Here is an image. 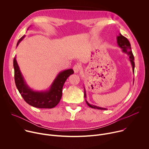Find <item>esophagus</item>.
I'll list each match as a JSON object with an SVG mask.
<instances>
[{
	"mask_svg": "<svg viewBox=\"0 0 149 149\" xmlns=\"http://www.w3.org/2000/svg\"><path fill=\"white\" fill-rule=\"evenodd\" d=\"M73 70H74V71L75 73H78L81 71V66L78 64L75 65L74 67Z\"/></svg>",
	"mask_w": 149,
	"mask_h": 149,
	"instance_id": "obj_1",
	"label": "esophagus"
}]
</instances>
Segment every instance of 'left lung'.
<instances>
[{
  "label": "left lung",
  "instance_id": "left-lung-1",
  "mask_svg": "<svg viewBox=\"0 0 149 149\" xmlns=\"http://www.w3.org/2000/svg\"><path fill=\"white\" fill-rule=\"evenodd\" d=\"M117 42L118 46L122 49V51L123 52H125V53L127 54V55L129 56V60H130V61L131 62V64L132 65L133 72L134 73V66H135L134 62V55H133L132 51L131 45H130V42L125 37L123 36L121 33H119V35L117 36ZM86 96L87 95H86V89H85V87H84V97L86 98ZM86 103L87 104V105L91 108L95 109H98V110H107V109H106V108L100 107H98V106L90 104L86 100Z\"/></svg>",
  "mask_w": 149,
  "mask_h": 149
}]
</instances>
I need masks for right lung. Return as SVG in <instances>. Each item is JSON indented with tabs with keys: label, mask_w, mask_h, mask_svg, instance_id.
<instances>
[{
	"label": "right lung",
	"mask_w": 149,
	"mask_h": 149,
	"mask_svg": "<svg viewBox=\"0 0 149 149\" xmlns=\"http://www.w3.org/2000/svg\"><path fill=\"white\" fill-rule=\"evenodd\" d=\"M25 37V36L24 35L20 38L16 47ZM13 68L15 81L19 93L28 104L39 109H52L55 107L59 102L62 97L63 84L69 76L74 74L72 69L62 71L57 75L48 90L38 91L33 90L26 84L20 71L16 57L13 59Z\"/></svg>",
	"instance_id": "right-lung-1"
}]
</instances>
